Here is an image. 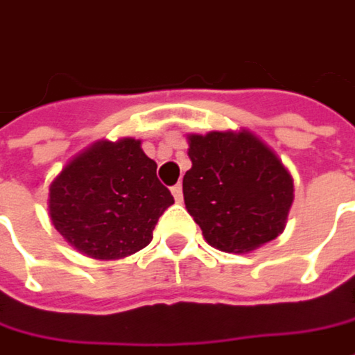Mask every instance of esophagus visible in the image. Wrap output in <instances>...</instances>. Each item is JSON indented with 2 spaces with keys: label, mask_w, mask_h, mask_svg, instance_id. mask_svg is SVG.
Masks as SVG:
<instances>
[{
  "label": "esophagus",
  "mask_w": 355,
  "mask_h": 355,
  "mask_svg": "<svg viewBox=\"0 0 355 355\" xmlns=\"http://www.w3.org/2000/svg\"><path fill=\"white\" fill-rule=\"evenodd\" d=\"M171 193H173L175 200H177V202H180V200H182V184H175V187L171 189Z\"/></svg>",
  "instance_id": "esophagus-1"
}]
</instances>
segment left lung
<instances>
[{"label": "left lung", "mask_w": 355, "mask_h": 355, "mask_svg": "<svg viewBox=\"0 0 355 355\" xmlns=\"http://www.w3.org/2000/svg\"><path fill=\"white\" fill-rule=\"evenodd\" d=\"M184 205L209 245L245 253L273 241L293 202V178L251 132L189 136Z\"/></svg>", "instance_id": "obj_1"}]
</instances>
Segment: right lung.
<instances>
[{
  "mask_svg": "<svg viewBox=\"0 0 355 355\" xmlns=\"http://www.w3.org/2000/svg\"><path fill=\"white\" fill-rule=\"evenodd\" d=\"M173 202L157 178V162L135 138L98 142L73 158L50 187L53 227L94 259H118L144 249L158 217Z\"/></svg>",
  "mask_w": 355,
  "mask_h": 355,
  "instance_id": "1",
  "label": "right lung"
}]
</instances>
